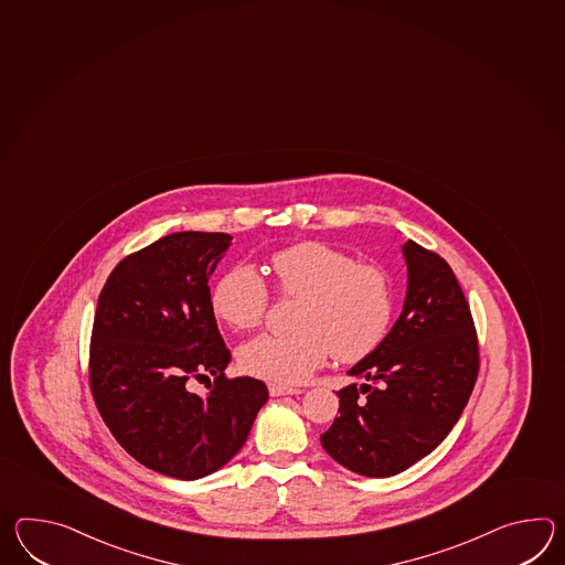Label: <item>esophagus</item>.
<instances>
[{
    "instance_id": "34e87169",
    "label": "esophagus",
    "mask_w": 565,
    "mask_h": 565,
    "mask_svg": "<svg viewBox=\"0 0 565 565\" xmlns=\"http://www.w3.org/2000/svg\"><path fill=\"white\" fill-rule=\"evenodd\" d=\"M269 395L271 397H281V395H300L301 390L296 387H286V385H279V383H269Z\"/></svg>"
}]
</instances>
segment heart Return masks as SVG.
<instances>
[{"label": "heart", "mask_w": 565, "mask_h": 565, "mask_svg": "<svg viewBox=\"0 0 565 565\" xmlns=\"http://www.w3.org/2000/svg\"><path fill=\"white\" fill-rule=\"evenodd\" d=\"M279 296L300 298L291 334H262L238 349L247 375L301 383L332 352L340 363L369 356L390 332L395 294L383 267L356 264L349 253L303 241L269 257ZM214 316L226 327L252 330L264 322L269 289L249 265H235L211 291Z\"/></svg>", "instance_id": "b5f03b06"}]
</instances>
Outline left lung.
Here are the masks:
<instances>
[{
    "label": "left lung",
    "instance_id": "8db88e82",
    "mask_svg": "<svg viewBox=\"0 0 565 565\" xmlns=\"http://www.w3.org/2000/svg\"><path fill=\"white\" fill-rule=\"evenodd\" d=\"M407 296L390 334L340 390L324 450L356 475L387 478L436 450L465 412L478 376L470 306L450 265L415 241L402 247Z\"/></svg>",
    "mask_w": 565,
    "mask_h": 565
}]
</instances>
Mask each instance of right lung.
I'll return each instance as SVG.
<instances>
[{"mask_svg":"<svg viewBox=\"0 0 565 565\" xmlns=\"http://www.w3.org/2000/svg\"><path fill=\"white\" fill-rule=\"evenodd\" d=\"M231 235L184 231L119 262L100 289L90 334V393L103 422L139 465L196 480L237 454L269 393L226 379L231 352L211 308L209 277ZM215 376L206 396L192 377Z\"/></svg>","mask_w":565,"mask_h":565,"instance_id":"right-lung-1","label":"right lung"}]
</instances>
